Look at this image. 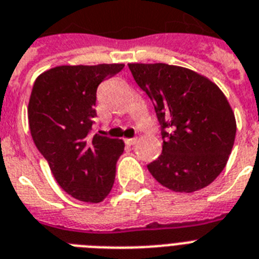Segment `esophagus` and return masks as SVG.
Wrapping results in <instances>:
<instances>
[{"label":"esophagus","instance_id":"obj_1","mask_svg":"<svg viewBox=\"0 0 259 259\" xmlns=\"http://www.w3.org/2000/svg\"><path fill=\"white\" fill-rule=\"evenodd\" d=\"M124 142L127 145H135L136 143H138V139H135V138L134 139H125Z\"/></svg>","mask_w":259,"mask_h":259}]
</instances>
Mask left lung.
I'll list each match as a JSON object with an SVG mask.
<instances>
[{
    "mask_svg": "<svg viewBox=\"0 0 259 259\" xmlns=\"http://www.w3.org/2000/svg\"><path fill=\"white\" fill-rule=\"evenodd\" d=\"M135 82L155 106L163 152L148 170L173 192L208 187L224 170L236 139V117L220 87L191 68L128 63Z\"/></svg>",
    "mask_w": 259,
    "mask_h": 259,
    "instance_id": "left-lung-1",
    "label": "left lung"
}]
</instances>
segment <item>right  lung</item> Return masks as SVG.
Instances as JSON below:
<instances>
[{
    "label": "right lung",
    "instance_id": "add662e5",
    "mask_svg": "<svg viewBox=\"0 0 259 259\" xmlns=\"http://www.w3.org/2000/svg\"><path fill=\"white\" fill-rule=\"evenodd\" d=\"M123 67L57 66L38 75L30 94L27 117L34 144L59 187L79 201H103L114 185L124 142L91 136L90 130L96 115V89Z\"/></svg>",
    "mask_w": 259,
    "mask_h": 259
}]
</instances>
